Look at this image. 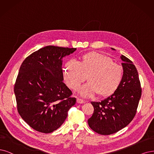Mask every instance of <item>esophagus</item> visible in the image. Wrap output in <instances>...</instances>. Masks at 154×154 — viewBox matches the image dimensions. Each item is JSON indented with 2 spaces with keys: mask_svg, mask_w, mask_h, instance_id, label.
<instances>
[{
  "mask_svg": "<svg viewBox=\"0 0 154 154\" xmlns=\"http://www.w3.org/2000/svg\"><path fill=\"white\" fill-rule=\"evenodd\" d=\"M77 103L82 104V103H85V101L83 100H82V99H80V98H77Z\"/></svg>",
  "mask_w": 154,
  "mask_h": 154,
  "instance_id": "34e87169",
  "label": "esophagus"
}]
</instances>
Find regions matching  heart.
I'll use <instances>...</instances> for the list:
<instances>
[{
  "instance_id": "heart-1",
  "label": "heart",
  "mask_w": 154,
  "mask_h": 154,
  "mask_svg": "<svg viewBox=\"0 0 154 154\" xmlns=\"http://www.w3.org/2000/svg\"><path fill=\"white\" fill-rule=\"evenodd\" d=\"M87 76L89 82L79 88L77 93L83 98L93 97L97 93L102 97H108L120 87L123 70L110 57L98 52L84 54L81 62L72 59L65 63L64 80L70 88L76 89Z\"/></svg>"
}]
</instances>
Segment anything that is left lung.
<instances>
[{
  "instance_id": "8db88e82",
  "label": "left lung",
  "mask_w": 154,
  "mask_h": 154,
  "mask_svg": "<svg viewBox=\"0 0 154 154\" xmlns=\"http://www.w3.org/2000/svg\"><path fill=\"white\" fill-rule=\"evenodd\" d=\"M121 58L123 61V79L120 87L101 102H91L94 110L88 121L89 126L102 135L112 134L127 126L136 115L141 98V88L136 68L125 56L122 55Z\"/></svg>"
}]
</instances>
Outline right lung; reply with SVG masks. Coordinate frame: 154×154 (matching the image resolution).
Wrapping results in <instances>:
<instances>
[{
    "label": "right lung",
    "instance_id": "add662e5",
    "mask_svg": "<svg viewBox=\"0 0 154 154\" xmlns=\"http://www.w3.org/2000/svg\"><path fill=\"white\" fill-rule=\"evenodd\" d=\"M76 48L48 45L33 53L22 63L14 85L17 109L29 126L43 133L58 129L76 103L63 82V57Z\"/></svg>",
    "mask_w": 154,
    "mask_h": 154
}]
</instances>
